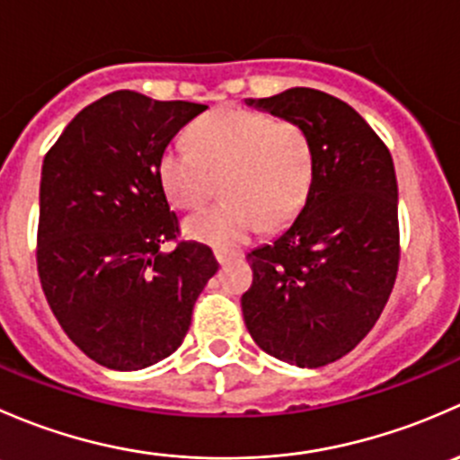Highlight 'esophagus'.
Here are the masks:
<instances>
[{
  "mask_svg": "<svg viewBox=\"0 0 460 460\" xmlns=\"http://www.w3.org/2000/svg\"><path fill=\"white\" fill-rule=\"evenodd\" d=\"M213 256H216V260L220 264H225L226 260H231V258H235L238 256V253H231V252H225V249H216V252H213Z\"/></svg>",
  "mask_w": 460,
  "mask_h": 460,
  "instance_id": "obj_1",
  "label": "esophagus"
}]
</instances>
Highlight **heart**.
Here are the masks:
<instances>
[{
    "mask_svg": "<svg viewBox=\"0 0 460 460\" xmlns=\"http://www.w3.org/2000/svg\"><path fill=\"white\" fill-rule=\"evenodd\" d=\"M191 146L162 151L157 178L173 207L198 208L216 191L225 200L187 217L184 235L235 247L258 229H280L303 208L314 182V144L291 119L222 109L191 127Z\"/></svg>",
    "mask_w": 460,
    "mask_h": 460,
    "instance_id": "1",
    "label": "heart"
}]
</instances>
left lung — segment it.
<instances>
[{
	"mask_svg": "<svg viewBox=\"0 0 460 460\" xmlns=\"http://www.w3.org/2000/svg\"><path fill=\"white\" fill-rule=\"evenodd\" d=\"M252 109L298 122L314 144V182L298 217L247 253L243 316L256 345L298 367L349 354L376 324L398 271V184L392 155L338 97L296 86Z\"/></svg>",
	"mask_w": 460,
	"mask_h": 460,
	"instance_id": "8db88e82",
	"label": "left lung"
}]
</instances>
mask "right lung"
<instances>
[{"instance_id":"obj_1","label":"right lung","mask_w":460,"mask_h":460,"mask_svg":"<svg viewBox=\"0 0 460 460\" xmlns=\"http://www.w3.org/2000/svg\"><path fill=\"white\" fill-rule=\"evenodd\" d=\"M208 106L115 91L88 104L44 157L37 271L66 336L118 372L151 367L182 345L193 305L217 271L178 234L157 178L175 133Z\"/></svg>"}]
</instances>
